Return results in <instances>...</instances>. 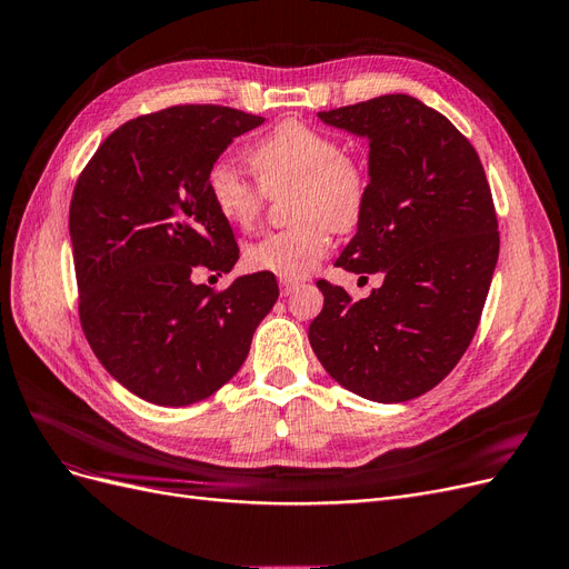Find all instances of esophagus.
<instances>
[{
    "label": "esophagus",
    "instance_id": "obj_1",
    "mask_svg": "<svg viewBox=\"0 0 569 569\" xmlns=\"http://www.w3.org/2000/svg\"><path fill=\"white\" fill-rule=\"evenodd\" d=\"M295 289H299V282H295V280H280V291H282V297H289L291 291Z\"/></svg>",
    "mask_w": 569,
    "mask_h": 569
}]
</instances>
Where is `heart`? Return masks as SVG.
Listing matches in <instances>:
<instances>
[{"mask_svg": "<svg viewBox=\"0 0 569 569\" xmlns=\"http://www.w3.org/2000/svg\"><path fill=\"white\" fill-rule=\"evenodd\" d=\"M247 159L256 180L228 163L216 161L206 173V194L216 213L234 228H251L261 218L268 197L295 189L291 220L297 228L270 232L247 247V266L299 280L330 249V228L351 230L368 197L366 170L332 134L301 120H284L258 140Z\"/></svg>", "mask_w": 569, "mask_h": 569, "instance_id": "obj_1", "label": "heart"}]
</instances>
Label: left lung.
I'll list each match as a JSON object with an SVG mask.
<instances>
[{"instance_id": "obj_1", "label": "left lung", "mask_w": 569, "mask_h": 569, "mask_svg": "<svg viewBox=\"0 0 569 569\" xmlns=\"http://www.w3.org/2000/svg\"><path fill=\"white\" fill-rule=\"evenodd\" d=\"M318 118L370 142L363 213L335 266L382 272L385 282L353 301L318 280L325 303L308 341L343 389L410 401L456 368L489 295L498 220L485 168L451 120L416 97L385 94Z\"/></svg>"}]
</instances>
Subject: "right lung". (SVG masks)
I'll use <instances>...</instances> for the list:
<instances>
[{
    "label": "right lung",
    "instance_id": "add662e5",
    "mask_svg": "<svg viewBox=\"0 0 569 569\" xmlns=\"http://www.w3.org/2000/svg\"><path fill=\"white\" fill-rule=\"evenodd\" d=\"M266 118L213 104L170 107L113 130L80 173L68 230L80 325L116 382L157 406H189L230 382L280 297L272 272L228 289L239 247L206 194V173Z\"/></svg>",
    "mask_w": 569,
    "mask_h": 569
}]
</instances>
